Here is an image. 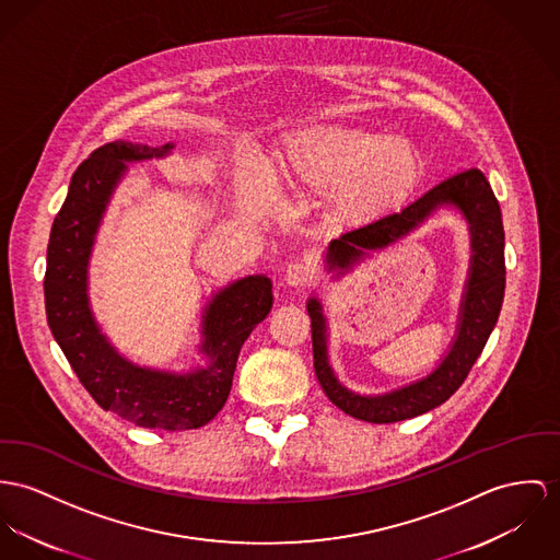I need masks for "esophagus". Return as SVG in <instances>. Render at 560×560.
<instances>
[{
    "mask_svg": "<svg viewBox=\"0 0 560 560\" xmlns=\"http://www.w3.org/2000/svg\"><path fill=\"white\" fill-rule=\"evenodd\" d=\"M317 268L311 259H296L285 268V283L292 288H306L315 281Z\"/></svg>",
    "mask_w": 560,
    "mask_h": 560,
    "instance_id": "esophagus-1",
    "label": "esophagus"
}]
</instances>
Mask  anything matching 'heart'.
<instances>
[{
    "label": "heart",
    "instance_id": "heart-1",
    "mask_svg": "<svg viewBox=\"0 0 560 560\" xmlns=\"http://www.w3.org/2000/svg\"><path fill=\"white\" fill-rule=\"evenodd\" d=\"M418 173V155L405 140L349 128L311 129L272 166L275 178L313 191L337 187V205L351 217L392 209L413 189ZM238 196L249 213H264L268 207L264 187L249 173L238 176Z\"/></svg>",
    "mask_w": 560,
    "mask_h": 560
}]
</instances>
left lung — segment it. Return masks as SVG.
<instances>
[{
	"label": "left lung",
	"instance_id": "obj_1",
	"mask_svg": "<svg viewBox=\"0 0 560 560\" xmlns=\"http://www.w3.org/2000/svg\"><path fill=\"white\" fill-rule=\"evenodd\" d=\"M441 205H454L471 225V272L460 308L458 337L445 360L427 380L394 389L384 396H360L341 386L328 364L326 322L315 299L306 304L311 315L313 366L326 396L355 420L371 424H392L422 416L443 405L465 384L475 360L483 351L497 326L505 294V230L499 200L479 168L454 174L429 189L413 205L398 213L373 219L345 232L328 247V266L347 270L364 256V249H382L418 228Z\"/></svg>",
	"mask_w": 560,
	"mask_h": 560
}]
</instances>
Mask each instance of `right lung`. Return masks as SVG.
I'll return each instance as SVG.
<instances>
[{
    "mask_svg": "<svg viewBox=\"0 0 560 560\" xmlns=\"http://www.w3.org/2000/svg\"><path fill=\"white\" fill-rule=\"evenodd\" d=\"M174 144L106 142L77 168L68 198L52 221L44 304L55 341L93 400L142 429L189 431L209 424L228 400L241 347L272 308L268 277H247L221 290L205 308L209 366L189 375L140 369L100 332L86 302V264L102 213L126 174V162L162 158Z\"/></svg>",
    "mask_w": 560,
    "mask_h": 560,
    "instance_id": "obj_1",
    "label": "right lung"
}]
</instances>
